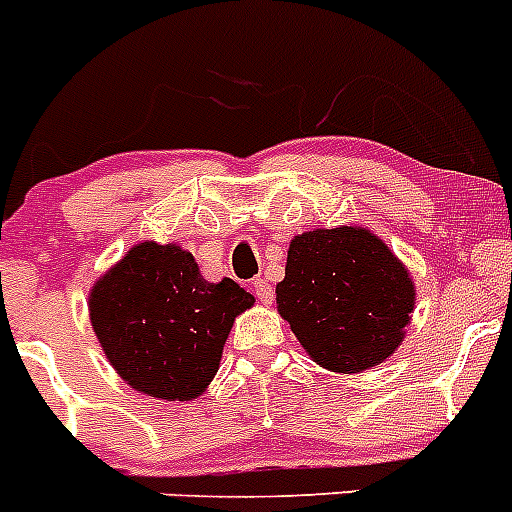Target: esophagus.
Returning a JSON list of instances; mask_svg holds the SVG:
<instances>
[{"instance_id":"34e87169","label":"esophagus","mask_w":512,"mask_h":512,"mask_svg":"<svg viewBox=\"0 0 512 512\" xmlns=\"http://www.w3.org/2000/svg\"><path fill=\"white\" fill-rule=\"evenodd\" d=\"M252 290H255L257 300L265 305L272 303V298H275V290H272V285L267 283L265 278H255V283H252Z\"/></svg>"}]
</instances>
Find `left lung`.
<instances>
[{
    "label": "left lung",
    "mask_w": 512,
    "mask_h": 512,
    "mask_svg": "<svg viewBox=\"0 0 512 512\" xmlns=\"http://www.w3.org/2000/svg\"><path fill=\"white\" fill-rule=\"evenodd\" d=\"M278 310L315 364L358 374L401 346L412 275L366 227L313 229L290 242Z\"/></svg>",
    "instance_id": "obj_1"
}]
</instances>
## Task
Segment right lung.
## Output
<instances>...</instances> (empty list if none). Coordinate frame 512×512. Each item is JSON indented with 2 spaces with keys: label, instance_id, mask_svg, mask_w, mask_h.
<instances>
[{
  "label": "right lung",
  "instance_id": "add662e5",
  "mask_svg": "<svg viewBox=\"0 0 512 512\" xmlns=\"http://www.w3.org/2000/svg\"><path fill=\"white\" fill-rule=\"evenodd\" d=\"M255 305L245 288L209 283L179 245L141 242L100 275L88 298L105 358L131 389L197 399L214 379L234 318Z\"/></svg>",
  "mask_w": 512,
  "mask_h": 512
}]
</instances>
